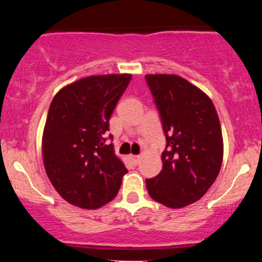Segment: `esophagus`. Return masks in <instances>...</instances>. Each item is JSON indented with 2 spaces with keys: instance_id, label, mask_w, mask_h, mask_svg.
Instances as JSON below:
<instances>
[{
  "instance_id": "1",
  "label": "esophagus",
  "mask_w": 262,
  "mask_h": 262,
  "mask_svg": "<svg viewBox=\"0 0 262 262\" xmlns=\"http://www.w3.org/2000/svg\"><path fill=\"white\" fill-rule=\"evenodd\" d=\"M130 159L133 160L134 165H138L139 162H140V159H141V156H135V155H132V156H130Z\"/></svg>"
}]
</instances>
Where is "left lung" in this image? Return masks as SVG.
Segmentation results:
<instances>
[{"label":"left lung","instance_id":"obj_1","mask_svg":"<svg viewBox=\"0 0 262 262\" xmlns=\"http://www.w3.org/2000/svg\"><path fill=\"white\" fill-rule=\"evenodd\" d=\"M166 137L163 169L146 180L153 200L182 208L200 200L223 163V135L215 107L204 91L175 74H147Z\"/></svg>","mask_w":262,"mask_h":262}]
</instances>
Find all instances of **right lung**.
<instances>
[{
  "mask_svg": "<svg viewBox=\"0 0 262 262\" xmlns=\"http://www.w3.org/2000/svg\"><path fill=\"white\" fill-rule=\"evenodd\" d=\"M130 79L132 74L79 79L62 87L49 107L41 138L45 171L61 198L76 207L96 210L110 202L128 172L105 134Z\"/></svg>",
  "mask_w": 262,
  "mask_h": 262,
  "instance_id": "right-lung-1",
  "label": "right lung"
}]
</instances>
